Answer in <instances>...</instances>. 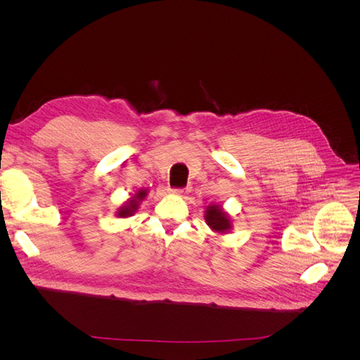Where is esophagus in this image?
I'll list each match as a JSON object with an SVG mask.
<instances>
[{
  "label": "esophagus",
  "mask_w": 360,
  "mask_h": 360,
  "mask_svg": "<svg viewBox=\"0 0 360 360\" xmlns=\"http://www.w3.org/2000/svg\"><path fill=\"white\" fill-rule=\"evenodd\" d=\"M174 195H177V197H184V195L188 193V188H181V189H172L171 191Z\"/></svg>",
  "instance_id": "obj_1"
}]
</instances>
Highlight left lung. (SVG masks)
<instances>
[{
  "label": "left lung",
  "mask_w": 360,
  "mask_h": 360,
  "mask_svg": "<svg viewBox=\"0 0 360 360\" xmlns=\"http://www.w3.org/2000/svg\"><path fill=\"white\" fill-rule=\"evenodd\" d=\"M204 219H205V224L209 225L213 231L219 234L228 233L233 226L230 216L226 214V212H224L222 205H217V204L207 205Z\"/></svg>",
  "instance_id": "obj_1"
}]
</instances>
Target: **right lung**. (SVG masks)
<instances>
[{
  "instance_id": "1",
  "label": "right lung",
  "mask_w": 360,
  "mask_h": 360,
  "mask_svg": "<svg viewBox=\"0 0 360 360\" xmlns=\"http://www.w3.org/2000/svg\"><path fill=\"white\" fill-rule=\"evenodd\" d=\"M147 197V191L146 189H139L132 198H129L127 202L124 205L120 207L117 210V216L118 217H129V216H134V213L138 210L139 202L143 201Z\"/></svg>"
}]
</instances>
